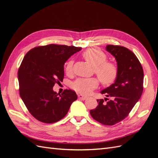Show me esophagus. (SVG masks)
Wrapping results in <instances>:
<instances>
[{
  "label": "esophagus",
  "instance_id": "obj_1",
  "mask_svg": "<svg viewBox=\"0 0 158 158\" xmlns=\"http://www.w3.org/2000/svg\"><path fill=\"white\" fill-rule=\"evenodd\" d=\"M78 99H82V100H84L87 98L86 96H84V95H82V94H78Z\"/></svg>",
  "mask_w": 158,
  "mask_h": 158
}]
</instances>
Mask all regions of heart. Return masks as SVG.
<instances>
[{
	"label": "heart",
	"instance_id": "heart-1",
	"mask_svg": "<svg viewBox=\"0 0 158 158\" xmlns=\"http://www.w3.org/2000/svg\"><path fill=\"white\" fill-rule=\"evenodd\" d=\"M82 56L88 63L94 67V72L99 80L104 85H110L117 80L118 74L117 65L107 60V55L102 50L91 48L82 53ZM74 62L70 59L66 62L64 69L66 73L71 74L73 72ZM99 85L96 78H79L73 84V88L82 94H88Z\"/></svg>",
	"mask_w": 158,
	"mask_h": 158
}]
</instances>
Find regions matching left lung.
<instances>
[{
	"mask_svg": "<svg viewBox=\"0 0 158 158\" xmlns=\"http://www.w3.org/2000/svg\"><path fill=\"white\" fill-rule=\"evenodd\" d=\"M106 50L117 62L118 77L114 84L101 92L109 99H98V106L89 113L103 125H114L128 115L140 98L144 72L136 56L126 47L108 45Z\"/></svg>",
	"mask_w": 158,
	"mask_h": 158,
	"instance_id": "8db88e82",
	"label": "left lung"
}]
</instances>
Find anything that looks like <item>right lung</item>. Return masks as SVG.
<instances>
[{
    "label": "right lung",
    "mask_w": 158,
    "mask_h": 158,
    "mask_svg": "<svg viewBox=\"0 0 158 158\" xmlns=\"http://www.w3.org/2000/svg\"><path fill=\"white\" fill-rule=\"evenodd\" d=\"M80 47L50 44L28 51L18 72L20 95L27 110L45 123L60 121L67 114L76 92L64 89L61 94L52 87L64 78V64Z\"/></svg>",
    "instance_id": "1"
}]
</instances>
